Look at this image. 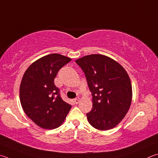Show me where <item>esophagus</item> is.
Returning a JSON list of instances; mask_svg holds the SVG:
<instances>
[{"instance_id":"34e87169","label":"esophagus","mask_w":158,"mask_h":158,"mask_svg":"<svg viewBox=\"0 0 158 158\" xmlns=\"http://www.w3.org/2000/svg\"><path fill=\"white\" fill-rule=\"evenodd\" d=\"M74 103H75V104H79V102H80V99L79 98V97H77V98L74 99Z\"/></svg>"}]
</instances>
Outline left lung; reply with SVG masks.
<instances>
[{"label": "left lung", "mask_w": 158, "mask_h": 158, "mask_svg": "<svg viewBox=\"0 0 158 158\" xmlns=\"http://www.w3.org/2000/svg\"><path fill=\"white\" fill-rule=\"evenodd\" d=\"M85 74L93 96V108L86 114L92 127L111 129L127 114L132 101V85L127 71L110 57L90 54L76 60Z\"/></svg>", "instance_id": "obj_1"}]
</instances>
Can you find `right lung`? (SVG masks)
<instances>
[{"instance_id":"obj_1","label":"right lung","mask_w":158,"mask_h":158,"mask_svg":"<svg viewBox=\"0 0 158 158\" xmlns=\"http://www.w3.org/2000/svg\"><path fill=\"white\" fill-rule=\"evenodd\" d=\"M71 61L59 54H51L36 60L26 71L20 85V101L25 114L44 129L61 126L71 108L61 99L54 80L59 70Z\"/></svg>"}]
</instances>
